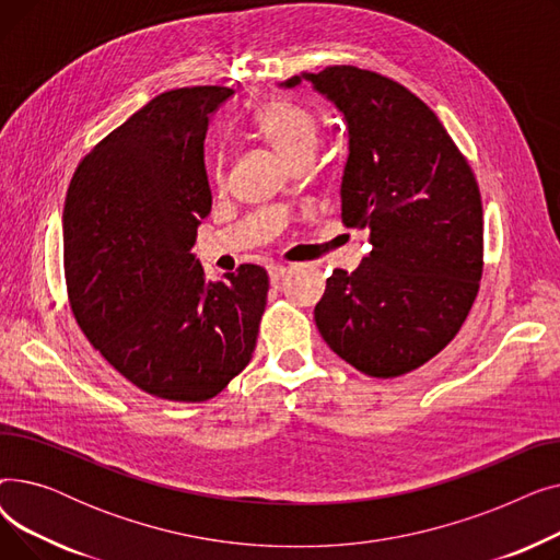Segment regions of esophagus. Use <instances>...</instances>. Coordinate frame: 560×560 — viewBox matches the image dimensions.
<instances>
[{
  "label": "esophagus",
  "mask_w": 560,
  "mask_h": 560,
  "mask_svg": "<svg viewBox=\"0 0 560 560\" xmlns=\"http://www.w3.org/2000/svg\"><path fill=\"white\" fill-rule=\"evenodd\" d=\"M268 272H270L272 283H277L279 279H283V277H285L288 268H285V265H281V262H270V265H268Z\"/></svg>",
  "instance_id": "esophagus-1"
}]
</instances>
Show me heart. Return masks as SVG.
Returning <instances> with one entry per match:
<instances>
[{
  "label": "heart",
  "mask_w": 560,
  "mask_h": 560,
  "mask_svg": "<svg viewBox=\"0 0 560 560\" xmlns=\"http://www.w3.org/2000/svg\"><path fill=\"white\" fill-rule=\"evenodd\" d=\"M254 127L290 165L300 159L313 156L315 152L319 133L317 117L298 100L279 97L268 102L256 113Z\"/></svg>",
  "instance_id": "1"
}]
</instances>
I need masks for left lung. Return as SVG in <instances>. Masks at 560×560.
<instances>
[{
    "label": "left lung",
    "instance_id": "obj_1",
    "mask_svg": "<svg viewBox=\"0 0 560 560\" xmlns=\"http://www.w3.org/2000/svg\"><path fill=\"white\" fill-rule=\"evenodd\" d=\"M302 77L345 113L340 218L368 229L372 245L354 272L334 270L327 279L315 325L363 374L401 376L454 340L477 300L479 184L438 115L401 83L357 66Z\"/></svg>",
    "mask_w": 560,
    "mask_h": 560
}]
</instances>
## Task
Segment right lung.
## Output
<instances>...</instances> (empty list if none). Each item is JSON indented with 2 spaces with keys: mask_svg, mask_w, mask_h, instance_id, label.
I'll return each instance as SVG.
<instances>
[{
  "mask_svg": "<svg viewBox=\"0 0 560 560\" xmlns=\"http://www.w3.org/2000/svg\"><path fill=\"white\" fill-rule=\"evenodd\" d=\"M226 85L161 93L79 163L63 209L77 325L133 386L206 401L252 361L270 277L245 262L206 281L190 254L211 211L203 140Z\"/></svg>",
  "mask_w": 560,
  "mask_h": 560,
  "instance_id": "obj_1",
  "label": "right lung"
}]
</instances>
